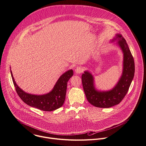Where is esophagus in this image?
I'll return each instance as SVG.
<instances>
[{"label": "esophagus", "instance_id": "esophagus-1", "mask_svg": "<svg viewBox=\"0 0 146 146\" xmlns=\"http://www.w3.org/2000/svg\"><path fill=\"white\" fill-rule=\"evenodd\" d=\"M84 68L82 66H78L76 68V69H75V72L77 74H80L81 73H82L84 72Z\"/></svg>", "mask_w": 146, "mask_h": 146}]
</instances>
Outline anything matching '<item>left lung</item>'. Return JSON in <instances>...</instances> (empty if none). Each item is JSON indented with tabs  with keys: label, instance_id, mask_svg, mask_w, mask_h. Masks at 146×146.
Returning a JSON list of instances; mask_svg holds the SVG:
<instances>
[{
	"label": "left lung",
	"instance_id": "8db88e82",
	"mask_svg": "<svg viewBox=\"0 0 146 146\" xmlns=\"http://www.w3.org/2000/svg\"><path fill=\"white\" fill-rule=\"evenodd\" d=\"M117 38L123 53V69L115 86L109 91H98L95 89L92 74L85 71L82 75V86L86 98L90 104L97 108H109L119 104L126 95L134 76V60L126 41L120 34H117Z\"/></svg>",
	"mask_w": 146,
	"mask_h": 146
}]
</instances>
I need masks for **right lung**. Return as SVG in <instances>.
Instances as JSON below:
<instances>
[{
	"label": "right lung",
	"mask_w": 146,
	"mask_h": 146,
	"mask_svg": "<svg viewBox=\"0 0 146 146\" xmlns=\"http://www.w3.org/2000/svg\"><path fill=\"white\" fill-rule=\"evenodd\" d=\"M10 70L15 90L21 100L31 107L45 111L55 110L63 105L65 100L68 81L73 75L72 69L68 70L61 76L51 92L46 94L37 96L30 94L22 90L16 84L12 71L11 69Z\"/></svg>",
	"instance_id": "right-lung-1"
}]
</instances>
